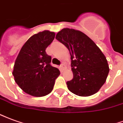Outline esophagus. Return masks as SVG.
I'll return each mask as SVG.
<instances>
[{"label":"esophagus","instance_id":"1","mask_svg":"<svg viewBox=\"0 0 123 123\" xmlns=\"http://www.w3.org/2000/svg\"><path fill=\"white\" fill-rule=\"evenodd\" d=\"M60 69L62 71H63L65 69V65L64 63H62L60 65Z\"/></svg>","mask_w":123,"mask_h":123}]
</instances>
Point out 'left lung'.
Listing matches in <instances>:
<instances>
[{
  "label": "left lung",
  "mask_w": 123,
  "mask_h": 123,
  "mask_svg": "<svg viewBox=\"0 0 123 123\" xmlns=\"http://www.w3.org/2000/svg\"><path fill=\"white\" fill-rule=\"evenodd\" d=\"M55 38L70 53L73 78L67 82L68 89L79 96L96 94L105 83L109 71L104 54L92 39L78 30L63 29Z\"/></svg>",
  "instance_id": "left-lung-1"
}]
</instances>
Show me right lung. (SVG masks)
<instances>
[{"instance_id":"obj_1","label":"right lung","mask_w":123,"mask_h":123,"mask_svg":"<svg viewBox=\"0 0 123 123\" xmlns=\"http://www.w3.org/2000/svg\"><path fill=\"white\" fill-rule=\"evenodd\" d=\"M54 37L55 33L49 31L34 35L24 44L16 58L12 73L15 81L33 96L50 94L60 74L58 68L50 65L52 58L46 52Z\"/></svg>"}]
</instances>
